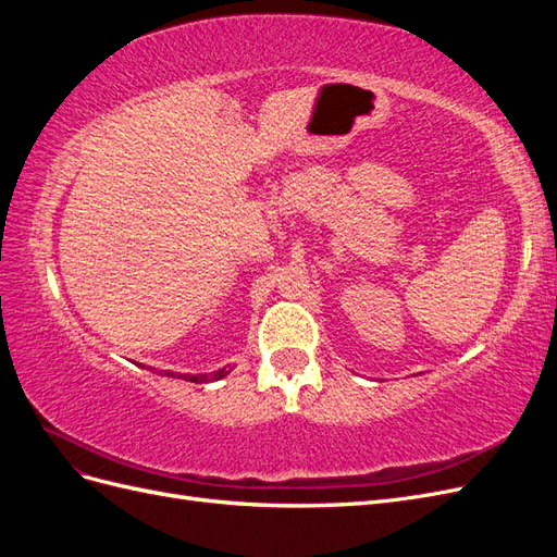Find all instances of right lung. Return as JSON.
I'll return each mask as SVG.
<instances>
[{"mask_svg":"<svg viewBox=\"0 0 557 557\" xmlns=\"http://www.w3.org/2000/svg\"><path fill=\"white\" fill-rule=\"evenodd\" d=\"M166 374V372H164ZM230 374V369L227 367H223V369H218V372H213L211 376H207V374H199V376H185V381H193V383H207V381H218V379H223V376H227ZM166 376H172V372L166 374Z\"/></svg>","mask_w":557,"mask_h":557,"instance_id":"add662e5","label":"right lung"}]
</instances>
